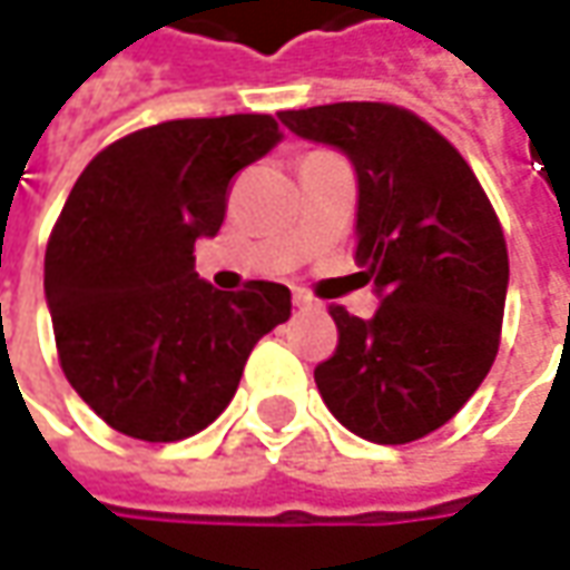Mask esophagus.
<instances>
[{
  "label": "esophagus",
  "instance_id": "obj_1",
  "mask_svg": "<svg viewBox=\"0 0 570 570\" xmlns=\"http://www.w3.org/2000/svg\"><path fill=\"white\" fill-rule=\"evenodd\" d=\"M293 305L296 308H317V299H312L305 289H293Z\"/></svg>",
  "mask_w": 570,
  "mask_h": 570
}]
</instances>
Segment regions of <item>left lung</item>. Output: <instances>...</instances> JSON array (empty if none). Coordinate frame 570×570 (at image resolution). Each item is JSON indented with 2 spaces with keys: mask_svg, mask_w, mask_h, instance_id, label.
Wrapping results in <instances>:
<instances>
[{
  "mask_svg": "<svg viewBox=\"0 0 570 570\" xmlns=\"http://www.w3.org/2000/svg\"><path fill=\"white\" fill-rule=\"evenodd\" d=\"M281 121L352 161L358 277L381 296L371 321L331 305L340 343L315 367L321 399L362 440H421L474 396L499 352L509 253L497 212L459 149L409 108L334 102Z\"/></svg>",
  "mask_w": 570,
  "mask_h": 570,
  "instance_id": "left-lung-1",
  "label": "left lung"
}]
</instances>
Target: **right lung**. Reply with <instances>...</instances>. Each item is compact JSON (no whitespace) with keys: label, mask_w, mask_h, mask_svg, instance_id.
<instances>
[{"label":"right lung","mask_w":570,"mask_h":570,"mask_svg":"<svg viewBox=\"0 0 570 570\" xmlns=\"http://www.w3.org/2000/svg\"><path fill=\"white\" fill-rule=\"evenodd\" d=\"M271 115L184 118L106 146L77 177L46 246L58 362L77 396L124 436L174 443L230 405L289 289L205 284L193 246L215 236L236 171L281 142Z\"/></svg>","instance_id":"add662e5"}]
</instances>
